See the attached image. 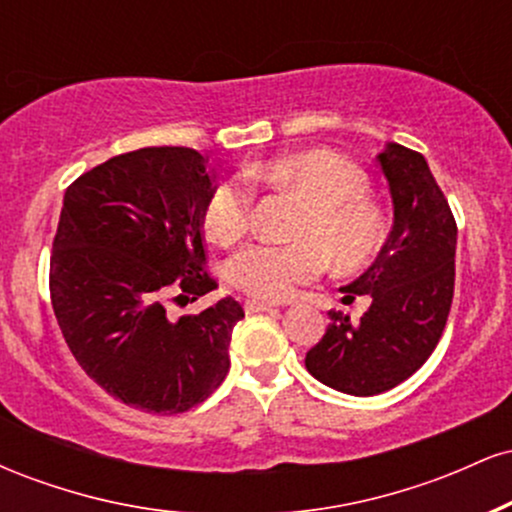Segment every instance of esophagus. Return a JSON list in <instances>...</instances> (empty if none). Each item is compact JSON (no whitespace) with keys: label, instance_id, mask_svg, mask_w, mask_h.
Segmentation results:
<instances>
[{"label":"esophagus","instance_id":"1","mask_svg":"<svg viewBox=\"0 0 512 512\" xmlns=\"http://www.w3.org/2000/svg\"><path fill=\"white\" fill-rule=\"evenodd\" d=\"M276 303L272 301H245V313H269V310H274Z\"/></svg>","mask_w":512,"mask_h":512}]
</instances>
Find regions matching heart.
Instances as JSON below:
<instances>
[{"label": "heart", "mask_w": 512, "mask_h": 512, "mask_svg": "<svg viewBox=\"0 0 512 512\" xmlns=\"http://www.w3.org/2000/svg\"><path fill=\"white\" fill-rule=\"evenodd\" d=\"M250 178L289 187L308 204L298 221V243H255L231 262L238 289L264 301H284L303 281L325 269H354L373 260L385 243V221L368 199V178L356 163L330 149L279 156L250 170ZM252 190L245 180H223L204 204V228L219 245H233L248 233Z\"/></svg>", "instance_id": "obj_1"}]
</instances>
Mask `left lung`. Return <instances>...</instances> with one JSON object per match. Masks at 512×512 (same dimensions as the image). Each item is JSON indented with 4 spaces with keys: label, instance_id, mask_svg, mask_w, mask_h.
Listing matches in <instances>:
<instances>
[{
    "label": "left lung",
    "instance_id": "8db88e82",
    "mask_svg": "<svg viewBox=\"0 0 512 512\" xmlns=\"http://www.w3.org/2000/svg\"><path fill=\"white\" fill-rule=\"evenodd\" d=\"M378 161L395 226L375 262L342 289L346 298L368 293L370 308L356 325L330 313L325 337L305 354L313 378L356 397L392 390L424 366L455 293L457 223L426 158L392 142Z\"/></svg>",
    "mask_w": 512,
    "mask_h": 512
}]
</instances>
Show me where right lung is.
I'll list each match as a JSON object with an SVG mask.
<instances>
[{"label": "right lung", "instance_id": "obj_1", "mask_svg": "<svg viewBox=\"0 0 512 512\" xmlns=\"http://www.w3.org/2000/svg\"><path fill=\"white\" fill-rule=\"evenodd\" d=\"M214 175L195 149L149 146L79 175L64 192L50 298L76 363L110 397L149 414L204 402L231 368L233 298L170 320L168 301L214 291L204 204Z\"/></svg>", "mask_w": 512, "mask_h": 512}]
</instances>
